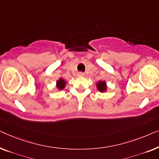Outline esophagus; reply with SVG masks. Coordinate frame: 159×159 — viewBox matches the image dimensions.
Instances as JSON below:
<instances>
[{
  "mask_svg": "<svg viewBox=\"0 0 159 159\" xmlns=\"http://www.w3.org/2000/svg\"><path fill=\"white\" fill-rule=\"evenodd\" d=\"M78 75H79V76H83V75H84V73L81 72H79V73H78Z\"/></svg>",
  "mask_w": 159,
  "mask_h": 159,
  "instance_id": "34e87169",
  "label": "esophagus"
}]
</instances>
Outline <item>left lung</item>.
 <instances>
[{"label":"left lung","mask_w":159,"mask_h":159,"mask_svg":"<svg viewBox=\"0 0 159 159\" xmlns=\"http://www.w3.org/2000/svg\"><path fill=\"white\" fill-rule=\"evenodd\" d=\"M96 86H97V90L102 93L106 92V91H107V89H108L105 80H99L96 84Z\"/></svg>","instance_id":"obj_1"}]
</instances>
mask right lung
Segmentation results:
<instances>
[{
    "label": "right lung",
    "mask_w": 159,
    "mask_h": 159,
    "mask_svg": "<svg viewBox=\"0 0 159 159\" xmlns=\"http://www.w3.org/2000/svg\"><path fill=\"white\" fill-rule=\"evenodd\" d=\"M67 84V82L65 80L62 78H60L59 79L56 80V88L57 89V90L59 91H62L66 87Z\"/></svg>",
    "instance_id": "obj_1"
}]
</instances>
